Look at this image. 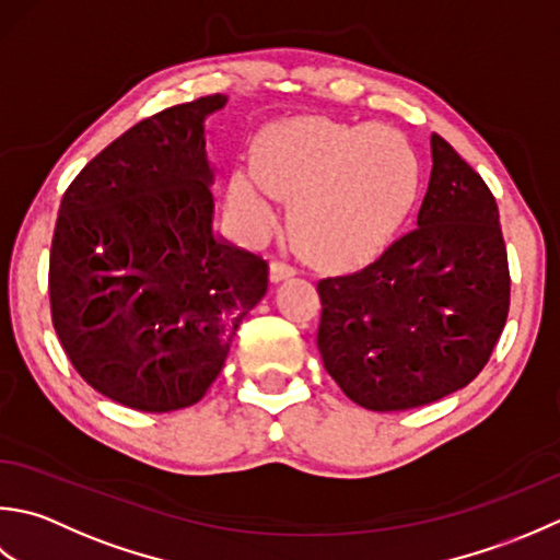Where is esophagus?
Wrapping results in <instances>:
<instances>
[{"label":"esophagus","mask_w":560,"mask_h":560,"mask_svg":"<svg viewBox=\"0 0 560 560\" xmlns=\"http://www.w3.org/2000/svg\"><path fill=\"white\" fill-rule=\"evenodd\" d=\"M294 276H296V268L290 264H282V260H276V264L270 266V282H282Z\"/></svg>","instance_id":"obj_1"}]
</instances>
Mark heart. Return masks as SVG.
Returning <instances> with one entry per match:
<instances>
[{
    "label": "heart",
    "mask_w": 560,
    "mask_h": 560,
    "mask_svg": "<svg viewBox=\"0 0 560 560\" xmlns=\"http://www.w3.org/2000/svg\"><path fill=\"white\" fill-rule=\"evenodd\" d=\"M250 174L270 196L292 202L294 244L328 268L362 264L389 246L423 184L418 152L398 130L316 118L270 128L256 144ZM255 185L246 174L230 180V208L250 236L270 222Z\"/></svg>",
    "instance_id": "b5f03b06"
}]
</instances>
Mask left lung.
Segmentation results:
<instances>
[{"instance_id": "left-lung-1", "label": "left lung", "mask_w": 560, "mask_h": 560, "mask_svg": "<svg viewBox=\"0 0 560 560\" xmlns=\"http://www.w3.org/2000/svg\"><path fill=\"white\" fill-rule=\"evenodd\" d=\"M416 230L352 276L316 284L326 372L368 410H408L464 389L510 310L508 248L486 180L432 132Z\"/></svg>"}]
</instances>
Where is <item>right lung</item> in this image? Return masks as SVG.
<instances>
[{
    "label": "right lung",
    "instance_id": "1",
    "mask_svg": "<svg viewBox=\"0 0 560 560\" xmlns=\"http://www.w3.org/2000/svg\"><path fill=\"white\" fill-rule=\"evenodd\" d=\"M202 96L137 122L82 168L50 246L55 334L86 384L144 413L198 404L242 318L264 300L268 264L212 230Z\"/></svg>",
    "mask_w": 560,
    "mask_h": 560
}]
</instances>
